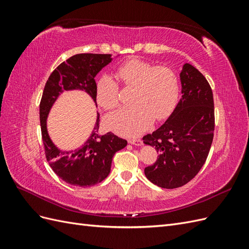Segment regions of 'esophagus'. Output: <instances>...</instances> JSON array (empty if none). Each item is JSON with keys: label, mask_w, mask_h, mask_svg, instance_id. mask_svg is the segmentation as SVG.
Here are the masks:
<instances>
[{"label": "esophagus", "mask_w": 249, "mask_h": 249, "mask_svg": "<svg viewBox=\"0 0 249 249\" xmlns=\"http://www.w3.org/2000/svg\"><path fill=\"white\" fill-rule=\"evenodd\" d=\"M129 143L134 145H141L142 144V140L141 139H136V138H133V139H129Z\"/></svg>", "instance_id": "esophagus-1"}]
</instances>
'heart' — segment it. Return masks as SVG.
<instances>
[{"instance_id": "b5f03b06", "label": "heart", "mask_w": 249, "mask_h": 249, "mask_svg": "<svg viewBox=\"0 0 249 249\" xmlns=\"http://www.w3.org/2000/svg\"><path fill=\"white\" fill-rule=\"evenodd\" d=\"M125 87H134L131 107L120 108L105 119L109 130L123 136H138L152 125L154 118L163 120L175 110L179 94L176 71L167 66H155L144 60H126L116 71ZM96 101L105 109L118 105V84L112 77L103 76L96 83Z\"/></svg>"}]
</instances>
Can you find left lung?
<instances>
[{"label": "left lung", "instance_id": "8db88e82", "mask_svg": "<svg viewBox=\"0 0 249 249\" xmlns=\"http://www.w3.org/2000/svg\"><path fill=\"white\" fill-rule=\"evenodd\" d=\"M182 99L159 129L143 137L155 146L157 161L145 167L146 178L166 189L182 187L205 164L215 129L213 92L209 82L194 66L186 63L179 74Z\"/></svg>", "mask_w": 249, "mask_h": 249}]
</instances>
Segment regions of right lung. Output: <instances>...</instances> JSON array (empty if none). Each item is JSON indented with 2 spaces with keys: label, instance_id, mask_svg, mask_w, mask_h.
<instances>
[{
  "label": "right lung",
  "instance_id": "right-lung-1",
  "mask_svg": "<svg viewBox=\"0 0 249 249\" xmlns=\"http://www.w3.org/2000/svg\"><path fill=\"white\" fill-rule=\"evenodd\" d=\"M112 61L110 54H77L56 67L44 86L39 105V118L44 154L51 168L64 182L78 187H90L108 177L115 153L126 146V140L111 132L99 134L100 114L88 140L74 150H61L52 142L47 118L60 93L83 90L96 104L95 76Z\"/></svg>",
  "mask_w": 249,
  "mask_h": 249
}]
</instances>
